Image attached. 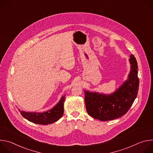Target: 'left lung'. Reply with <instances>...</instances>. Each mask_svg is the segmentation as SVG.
<instances>
[{
    "mask_svg": "<svg viewBox=\"0 0 153 153\" xmlns=\"http://www.w3.org/2000/svg\"><path fill=\"white\" fill-rule=\"evenodd\" d=\"M131 71L128 79L110 95L83 91L88 114L101 121L111 120L125 114L133 105L139 91L137 63L133 54L130 55Z\"/></svg>",
    "mask_w": 153,
    "mask_h": 153,
    "instance_id": "8db88e82",
    "label": "left lung"
}]
</instances>
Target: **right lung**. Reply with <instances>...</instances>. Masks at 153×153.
I'll return each instance as SVG.
<instances>
[{"mask_svg": "<svg viewBox=\"0 0 153 153\" xmlns=\"http://www.w3.org/2000/svg\"><path fill=\"white\" fill-rule=\"evenodd\" d=\"M65 99L64 96L53 108L45 113H28L20 110L19 111L25 119L33 123L39 125L51 124L58 120L63 116Z\"/></svg>", "mask_w": 153, "mask_h": 153, "instance_id": "add662e5", "label": "right lung"}]
</instances>
